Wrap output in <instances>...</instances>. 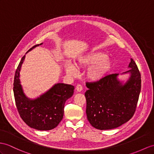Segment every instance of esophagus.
I'll use <instances>...</instances> for the list:
<instances>
[{
  "label": "esophagus",
  "mask_w": 154,
  "mask_h": 154,
  "mask_svg": "<svg viewBox=\"0 0 154 154\" xmlns=\"http://www.w3.org/2000/svg\"><path fill=\"white\" fill-rule=\"evenodd\" d=\"M82 89H83V88H82V86L81 85H80V84H78V85H76V91H77L78 92H80V91H82Z\"/></svg>",
  "instance_id": "34e87169"
}]
</instances>
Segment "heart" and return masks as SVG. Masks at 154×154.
Listing matches in <instances>:
<instances>
[{"mask_svg": "<svg viewBox=\"0 0 154 154\" xmlns=\"http://www.w3.org/2000/svg\"><path fill=\"white\" fill-rule=\"evenodd\" d=\"M78 68H87V77L93 82H98L103 79L110 70L112 66L110 59L105 53L93 51L80 57L76 61ZM65 70L70 74L75 72L74 66L70 63L65 65Z\"/></svg>", "mask_w": 154, "mask_h": 154, "instance_id": "heart-1", "label": "heart"}]
</instances>
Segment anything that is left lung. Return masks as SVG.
<instances>
[{"label":"left lung","mask_w":154,"mask_h":154,"mask_svg":"<svg viewBox=\"0 0 154 154\" xmlns=\"http://www.w3.org/2000/svg\"><path fill=\"white\" fill-rule=\"evenodd\" d=\"M129 79L122 84L118 74L104 76L98 82H86V114L89 122L95 129H112L123 125L135 112L141 89V75L131 58Z\"/></svg>","instance_id":"obj_1"}]
</instances>
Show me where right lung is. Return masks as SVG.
<instances>
[{"label":"right lung","instance_id":"right-lung-1","mask_svg":"<svg viewBox=\"0 0 154 154\" xmlns=\"http://www.w3.org/2000/svg\"><path fill=\"white\" fill-rule=\"evenodd\" d=\"M37 46L39 44L32 48ZM25 57V55L19 63L14 80V94L19 114L26 124L31 128L40 131L53 129L62 120L65 103L72 96L74 88L73 85L59 83L36 99H29L24 95L19 78Z\"/></svg>","mask_w":154,"mask_h":154}]
</instances>
